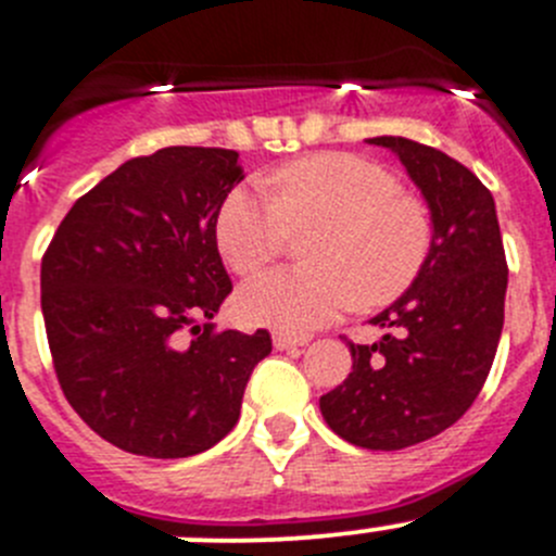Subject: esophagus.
Listing matches in <instances>:
<instances>
[{
    "label": "esophagus",
    "instance_id": "obj_1",
    "mask_svg": "<svg viewBox=\"0 0 556 556\" xmlns=\"http://www.w3.org/2000/svg\"><path fill=\"white\" fill-rule=\"evenodd\" d=\"M308 339H300V336H289V333H275L273 336V344L275 350H294V348H303Z\"/></svg>",
    "mask_w": 556,
    "mask_h": 556
}]
</instances>
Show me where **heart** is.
<instances>
[{"label":"heart","instance_id":"1","mask_svg":"<svg viewBox=\"0 0 556 556\" xmlns=\"http://www.w3.org/2000/svg\"><path fill=\"white\" fill-rule=\"evenodd\" d=\"M312 227L303 242L312 267L273 269L239 289L248 323L303 336L353 303H391L414 287L435 239L430 206L400 190L389 167L328 151L278 167L267 195L228 190L215 217L217 251L233 273L253 275L287 251L289 233Z\"/></svg>","mask_w":556,"mask_h":556}]
</instances>
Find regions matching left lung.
Listing matches in <instances>:
<instances>
[{"label":"left lung","instance_id":"left-lung-1","mask_svg":"<svg viewBox=\"0 0 556 556\" xmlns=\"http://www.w3.org/2000/svg\"><path fill=\"white\" fill-rule=\"evenodd\" d=\"M394 151L427 198L435 239L425 269L371 319L389 333L350 344L353 371L319 396L336 435L364 450H405L444 432L485 386L504 325L507 258L491 190L444 151L371 137Z\"/></svg>","mask_w":556,"mask_h":556}]
</instances>
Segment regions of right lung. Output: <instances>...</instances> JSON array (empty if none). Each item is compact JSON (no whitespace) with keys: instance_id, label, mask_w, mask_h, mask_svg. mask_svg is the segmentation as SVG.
<instances>
[{"instance_id":"add662e5","label":"right lung","mask_w":556,"mask_h":556,"mask_svg":"<svg viewBox=\"0 0 556 556\" xmlns=\"http://www.w3.org/2000/svg\"><path fill=\"white\" fill-rule=\"evenodd\" d=\"M228 149L135 156L79 198L40 262V308L60 389L131 455L190 457L239 419L267 330L215 333L231 294L215 217L242 181ZM181 332H192L185 345Z\"/></svg>"}]
</instances>
